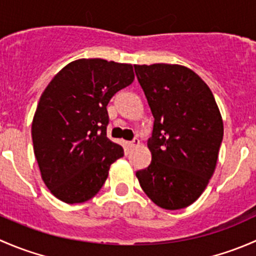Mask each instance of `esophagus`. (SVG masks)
Segmentation results:
<instances>
[{
    "label": "esophagus",
    "mask_w": 256,
    "mask_h": 256,
    "mask_svg": "<svg viewBox=\"0 0 256 256\" xmlns=\"http://www.w3.org/2000/svg\"><path fill=\"white\" fill-rule=\"evenodd\" d=\"M138 144H140V140H138V138H134L132 141H131V142H128V146L130 147V148H134V147L138 146Z\"/></svg>",
    "instance_id": "esophagus-1"
}]
</instances>
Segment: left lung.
<instances>
[{
  "label": "left lung",
  "instance_id": "8db88e82",
  "mask_svg": "<svg viewBox=\"0 0 256 256\" xmlns=\"http://www.w3.org/2000/svg\"><path fill=\"white\" fill-rule=\"evenodd\" d=\"M152 116L147 141L152 160L136 172L158 207L176 210L200 198L213 176L223 140V121L208 85L176 64L134 66Z\"/></svg>",
  "mask_w": 256,
  "mask_h": 256
}]
</instances>
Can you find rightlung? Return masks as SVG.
Wrapping results in <instances>:
<instances>
[{
    "mask_svg": "<svg viewBox=\"0 0 256 256\" xmlns=\"http://www.w3.org/2000/svg\"><path fill=\"white\" fill-rule=\"evenodd\" d=\"M134 82L130 64L78 59L64 66L43 92L32 122L34 154L43 182L63 202L94 197L110 164L124 156L106 138L110 99Z\"/></svg>",
    "mask_w": 256,
    "mask_h": 256,
    "instance_id": "obj_1",
    "label": "right lung"
}]
</instances>
